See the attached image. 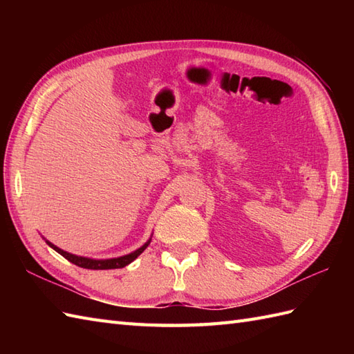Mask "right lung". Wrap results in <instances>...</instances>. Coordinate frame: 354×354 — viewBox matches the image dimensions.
Masks as SVG:
<instances>
[{"instance_id":"add662e5","label":"right lung","mask_w":354,"mask_h":354,"mask_svg":"<svg viewBox=\"0 0 354 354\" xmlns=\"http://www.w3.org/2000/svg\"><path fill=\"white\" fill-rule=\"evenodd\" d=\"M45 242H47V245L51 246L56 252L61 254L62 257H65L68 261L74 263V265H76V266L85 268V269H118V268L127 266V265H129V263H132L135 259H137L138 255L149 246L150 239L141 248H138L137 251H133V252L127 254V255H123V257L108 259V260H94V259H88V257H80V255H74V254H70V252L61 250V248H57L56 245H53L51 242H48V240H45Z\"/></svg>"}]
</instances>
